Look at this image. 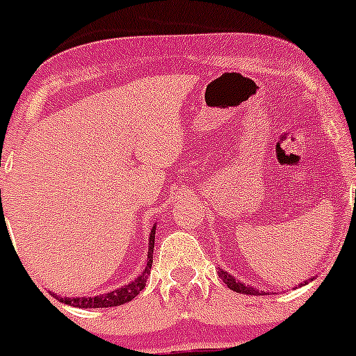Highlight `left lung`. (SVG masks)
I'll list each match as a JSON object with an SVG mask.
<instances>
[{"mask_svg":"<svg viewBox=\"0 0 356 356\" xmlns=\"http://www.w3.org/2000/svg\"><path fill=\"white\" fill-rule=\"evenodd\" d=\"M218 275H220L222 281H224L225 284H227V288L232 289V291H236V293L251 294V296H260V294L264 293V291H260V289H254L253 286L245 284V282L238 281V279H236L234 275H231V274H229V272H225L224 268H218ZM310 281H314V279L310 277L307 282H305V284H308V282H310ZM301 286H303V284H301Z\"/></svg>","mask_w":356,"mask_h":356,"instance_id":"left-lung-1","label":"left lung"}]
</instances>
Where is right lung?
I'll return each instance as SVG.
<instances>
[{
  "label": "right lung",
  "instance_id": "add662e5",
  "mask_svg": "<svg viewBox=\"0 0 356 356\" xmlns=\"http://www.w3.org/2000/svg\"><path fill=\"white\" fill-rule=\"evenodd\" d=\"M1 193V191H0ZM1 201V200H0ZM3 213V211H1ZM155 232H156V225H153L152 232H149V243H148V264H146V268L143 270L141 275L131 281L129 284L122 286V288L110 291V293L105 294H98V296H86V298H67V296H60V294H53L60 303L70 305V307H77V308H108V307H118V305L129 303L131 300H134L146 286V279H148L149 270H152V264H153V248H155Z\"/></svg>",
  "mask_w": 356,
  "mask_h": 356
}]
</instances>
